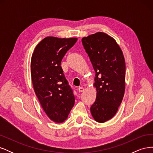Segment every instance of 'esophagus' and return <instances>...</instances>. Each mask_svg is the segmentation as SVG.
I'll return each mask as SVG.
<instances>
[{"mask_svg": "<svg viewBox=\"0 0 153 153\" xmlns=\"http://www.w3.org/2000/svg\"><path fill=\"white\" fill-rule=\"evenodd\" d=\"M84 88L82 87H80L78 88V92H84Z\"/></svg>", "mask_w": 153, "mask_h": 153, "instance_id": "esophagus-1", "label": "esophagus"}]
</instances>
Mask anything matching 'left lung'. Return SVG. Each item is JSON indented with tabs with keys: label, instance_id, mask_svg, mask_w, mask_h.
<instances>
[{
	"label": "left lung",
	"instance_id": "obj_1",
	"mask_svg": "<svg viewBox=\"0 0 153 153\" xmlns=\"http://www.w3.org/2000/svg\"><path fill=\"white\" fill-rule=\"evenodd\" d=\"M82 42L96 72L97 95L91 112L96 121L105 123L117 113L123 99L126 75L124 55L115 40L104 32L84 37Z\"/></svg>",
	"mask_w": 153,
	"mask_h": 153
}]
</instances>
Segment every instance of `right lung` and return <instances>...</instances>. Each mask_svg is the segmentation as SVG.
Masks as SVG:
<instances>
[{"label":"right lung","mask_w":153,"mask_h":153,"mask_svg":"<svg viewBox=\"0 0 153 153\" xmlns=\"http://www.w3.org/2000/svg\"><path fill=\"white\" fill-rule=\"evenodd\" d=\"M77 38L47 37L36 46L32 55V84L39 103L48 117L62 123L75 104L73 89L64 75L62 59Z\"/></svg>","instance_id":"1"}]
</instances>
